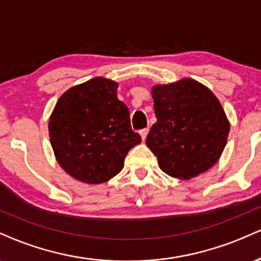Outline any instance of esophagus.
<instances>
[{
	"instance_id": "1",
	"label": "esophagus",
	"mask_w": 261,
	"mask_h": 261,
	"mask_svg": "<svg viewBox=\"0 0 261 261\" xmlns=\"http://www.w3.org/2000/svg\"><path fill=\"white\" fill-rule=\"evenodd\" d=\"M148 128H143V130H141L140 131V135H141V139H142V141H144L146 140V137H147V135H148Z\"/></svg>"
}]
</instances>
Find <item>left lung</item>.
I'll return each mask as SVG.
<instances>
[{"label": "left lung", "instance_id": "8db88e82", "mask_svg": "<svg viewBox=\"0 0 261 261\" xmlns=\"http://www.w3.org/2000/svg\"><path fill=\"white\" fill-rule=\"evenodd\" d=\"M156 122L146 139L159 168L169 176L190 180L209 170L227 143L230 121L205 85L185 77L152 87Z\"/></svg>", "mask_w": 261, "mask_h": 261}]
</instances>
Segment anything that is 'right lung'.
Masks as SVG:
<instances>
[{"label": "right lung", "instance_id": "obj_1", "mask_svg": "<svg viewBox=\"0 0 261 261\" xmlns=\"http://www.w3.org/2000/svg\"><path fill=\"white\" fill-rule=\"evenodd\" d=\"M118 86L102 76L75 85L59 97L49 117L58 164L84 184L98 185L118 175L128 150L141 142L127 107L118 99Z\"/></svg>", "mask_w": 261, "mask_h": 261}]
</instances>
